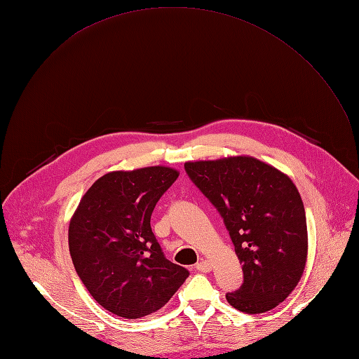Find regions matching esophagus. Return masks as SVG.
<instances>
[{"mask_svg": "<svg viewBox=\"0 0 359 359\" xmlns=\"http://www.w3.org/2000/svg\"><path fill=\"white\" fill-rule=\"evenodd\" d=\"M196 269L201 272H211L212 269V263L210 260H202L196 265Z\"/></svg>", "mask_w": 359, "mask_h": 359, "instance_id": "1", "label": "esophagus"}]
</instances>
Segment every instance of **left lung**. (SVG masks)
<instances>
[{"label":"left lung","mask_w":359,"mask_h":359,"mask_svg":"<svg viewBox=\"0 0 359 359\" xmlns=\"http://www.w3.org/2000/svg\"><path fill=\"white\" fill-rule=\"evenodd\" d=\"M186 173L227 227L240 260L243 285L225 295L248 313L279 306L303 276L309 236L303 201L292 180L250 156L184 163Z\"/></svg>","instance_id":"8db88e82"}]
</instances>
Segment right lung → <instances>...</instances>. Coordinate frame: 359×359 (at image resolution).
Masks as SVG:
<instances>
[{
	"mask_svg": "<svg viewBox=\"0 0 359 359\" xmlns=\"http://www.w3.org/2000/svg\"><path fill=\"white\" fill-rule=\"evenodd\" d=\"M177 177V170L165 165L106 173L71 217L74 268L91 297L119 317L156 313L189 276L164 257L149 224L156 203Z\"/></svg>",
	"mask_w": 359,
	"mask_h": 359,
	"instance_id": "add662e5",
	"label": "right lung"
}]
</instances>
